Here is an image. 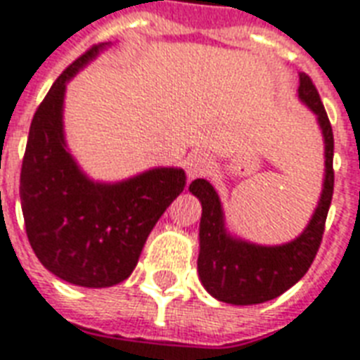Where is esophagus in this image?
I'll list each match as a JSON object with an SVG mask.
<instances>
[{
  "label": "esophagus",
  "instance_id": "esophagus-1",
  "mask_svg": "<svg viewBox=\"0 0 360 360\" xmlns=\"http://www.w3.org/2000/svg\"><path fill=\"white\" fill-rule=\"evenodd\" d=\"M211 168H213V160H211V157H209L207 153H191L188 158L185 160V169L186 175H188V179H194V177L209 174Z\"/></svg>",
  "mask_w": 360,
  "mask_h": 360
}]
</instances>
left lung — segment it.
<instances>
[{"mask_svg": "<svg viewBox=\"0 0 360 360\" xmlns=\"http://www.w3.org/2000/svg\"><path fill=\"white\" fill-rule=\"evenodd\" d=\"M299 98L318 115L325 141V179L318 207L301 236L276 246L236 239L226 231L219 194L205 179L192 181L188 191L202 202L198 273L203 288L222 302L259 304L282 295L307 274L321 245L325 220L335 188V138L333 127L310 76L299 75Z\"/></svg>", "mask_w": 360, "mask_h": 360, "instance_id": "1", "label": "left lung"}]
</instances>
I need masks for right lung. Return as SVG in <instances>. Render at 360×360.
I'll return each mask as SVG.
<instances>
[{
  "label": "right lung",
  "instance_id": "right-lung-1",
  "mask_svg": "<svg viewBox=\"0 0 360 360\" xmlns=\"http://www.w3.org/2000/svg\"><path fill=\"white\" fill-rule=\"evenodd\" d=\"M106 46H91L53 82L31 121L20 174L31 248L50 273L82 288H108L129 278L151 230L186 185L181 168L95 183L67 149V82Z\"/></svg>",
  "mask_w": 360,
  "mask_h": 360
}]
</instances>
